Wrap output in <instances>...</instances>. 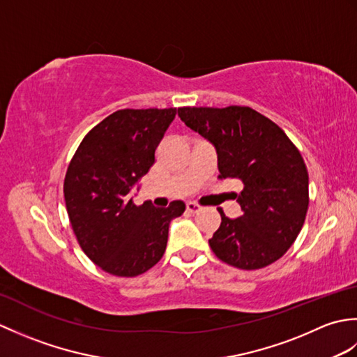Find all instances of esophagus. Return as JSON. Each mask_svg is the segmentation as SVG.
I'll list each match as a JSON object with an SVG mask.
<instances>
[{
  "instance_id": "esophagus-1",
  "label": "esophagus",
  "mask_w": 357,
  "mask_h": 357,
  "mask_svg": "<svg viewBox=\"0 0 357 357\" xmlns=\"http://www.w3.org/2000/svg\"><path fill=\"white\" fill-rule=\"evenodd\" d=\"M187 211H188V213H198V211H201V207L195 202H188L187 204Z\"/></svg>"
}]
</instances>
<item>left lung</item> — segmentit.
Listing matches in <instances>:
<instances>
[{
  "mask_svg": "<svg viewBox=\"0 0 357 357\" xmlns=\"http://www.w3.org/2000/svg\"><path fill=\"white\" fill-rule=\"evenodd\" d=\"M181 121L215 147L219 179H239V218H227L208 244L222 262L257 270L278 261L298 238L308 208V172L282 128L259 112L181 107Z\"/></svg>",
  "mask_w": 357,
  "mask_h": 357,
  "instance_id": "left-lung-1",
  "label": "left lung"
}]
</instances>
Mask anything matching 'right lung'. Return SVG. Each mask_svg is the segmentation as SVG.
Masks as SVG:
<instances>
[{"label":"right lung","mask_w":357,"mask_h":357,"mask_svg":"<svg viewBox=\"0 0 357 357\" xmlns=\"http://www.w3.org/2000/svg\"><path fill=\"white\" fill-rule=\"evenodd\" d=\"M176 109H124L90 130L64 179L67 213L90 261L115 276L146 273L161 259L174 218L185 204L136 206L132 190L155 162V151Z\"/></svg>","instance_id":"add662e5"}]
</instances>
